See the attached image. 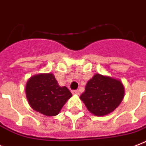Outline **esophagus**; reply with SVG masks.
I'll list each match as a JSON object with an SVG mask.
<instances>
[{"instance_id":"obj_1","label":"esophagus","mask_w":146,"mask_h":146,"mask_svg":"<svg viewBox=\"0 0 146 146\" xmlns=\"http://www.w3.org/2000/svg\"><path fill=\"white\" fill-rule=\"evenodd\" d=\"M72 93L73 94V95H79V94H80V92H79L78 90H72Z\"/></svg>"}]
</instances>
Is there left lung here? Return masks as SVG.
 <instances>
[{"instance_id":"8db88e82","label":"left lung","mask_w":146,"mask_h":146,"mask_svg":"<svg viewBox=\"0 0 146 146\" xmlns=\"http://www.w3.org/2000/svg\"><path fill=\"white\" fill-rule=\"evenodd\" d=\"M121 81L97 74L86 84L80 96L88 110L98 116L108 115L118 108L124 98Z\"/></svg>"}]
</instances>
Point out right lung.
Segmentation results:
<instances>
[{"label":"right lung","mask_w":146,"mask_h":146,"mask_svg":"<svg viewBox=\"0 0 146 146\" xmlns=\"http://www.w3.org/2000/svg\"><path fill=\"white\" fill-rule=\"evenodd\" d=\"M25 92L31 108L48 116L57 115L72 96L66 86H59L50 73L33 76L26 84Z\"/></svg>","instance_id":"add662e5"}]
</instances>
